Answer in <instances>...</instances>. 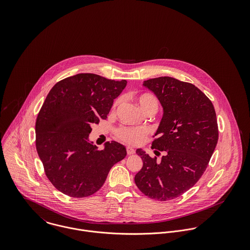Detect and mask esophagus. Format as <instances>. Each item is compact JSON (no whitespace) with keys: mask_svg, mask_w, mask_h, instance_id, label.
Segmentation results:
<instances>
[{"mask_svg":"<svg viewBox=\"0 0 250 250\" xmlns=\"http://www.w3.org/2000/svg\"><path fill=\"white\" fill-rule=\"evenodd\" d=\"M126 150H127V154H128V155H133V154H135V152H136V150H135L133 147H130V146H127Z\"/></svg>","mask_w":250,"mask_h":250,"instance_id":"obj_1","label":"esophagus"}]
</instances>
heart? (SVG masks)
<instances>
[{
  "mask_svg": "<svg viewBox=\"0 0 250 250\" xmlns=\"http://www.w3.org/2000/svg\"><path fill=\"white\" fill-rule=\"evenodd\" d=\"M136 99L143 108V111L146 113H155L159 108L158 99L150 94V93H142L136 96ZM121 100L120 98L116 99L113 102L112 109L114 110L119 106ZM149 131L145 127H129V126H121L115 130V136L121 142L131 144V145H139L143 143L147 138Z\"/></svg>",
  "mask_w": 250,
  "mask_h": 250,
  "instance_id": "heart-1",
  "label": "heart"
}]
</instances>
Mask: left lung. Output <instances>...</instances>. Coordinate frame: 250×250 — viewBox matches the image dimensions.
I'll return each instance as SVG.
<instances>
[{"instance_id":"8db88e82","label":"left lung","mask_w":250,"mask_h":250,"mask_svg":"<svg viewBox=\"0 0 250 250\" xmlns=\"http://www.w3.org/2000/svg\"><path fill=\"white\" fill-rule=\"evenodd\" d=\"M143 85L153 91L164 107L152 149L161 161L142 149L143 168L135 183L144 195L167 201L192 188L205 172L218 140L216 114L211 100L194 84L171 77L147 80Z\"/></svg>"}]
</instances>
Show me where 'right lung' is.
Here are the masks:
<instances>
[{"instance_id":"1","label":"right lung","mask_w":250,"mask_h":250,"mask_svg":"<svg viewBox=\"0 0 250 250\" xmlns=\"http://www.w3.org/2000/svg\"><path fill=\"white\" fill-rule=\"evenodd\" d=\"M126 84V80L82 73L60 81L48 93L36 118V150L47 178L62 193L92 195L113 165L126 157L120 143H107L96 150L88 142L91 125L107 118Z\"/></svg>"}]
</instances>
